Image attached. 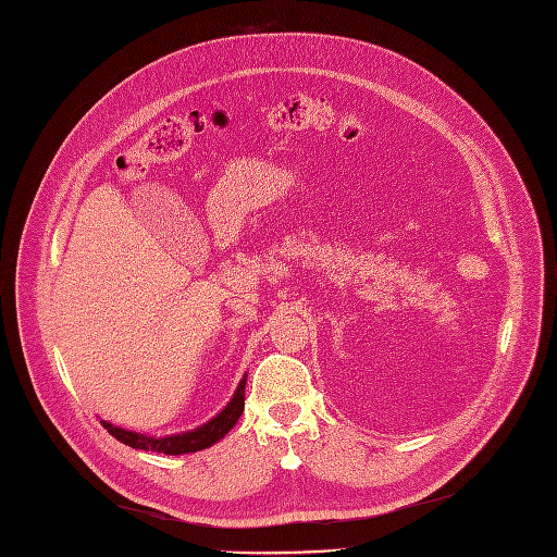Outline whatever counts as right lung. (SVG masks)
<instances>
[{
  "instance_id": "1",
  "label": "right lung",
  "mask_w": 557,
  "mask_h": 557,
  "mask_svg": "<svg viewBox=\"0 0 557 557\" xmlns=\"http://www.w3.org/2000/svg\"><path fill=\"white\" fill-rule=\"evenodd\" d=\"M245 381L243 379L238 383V388L234 393V399L225 406V410L221 414L213 417L211 421H207L205 425L196 428V431L183 433V435H171V437H145L132 431H122V428L102 421V425L109 431V435H113L117 442H122L124 446H132L138 450H153V453H164V455H183V453H196L202 448H209L211 444H216L219 440H223L232 428L236 425L243 408H245Z\"/></svg>"
}]
</instances>
